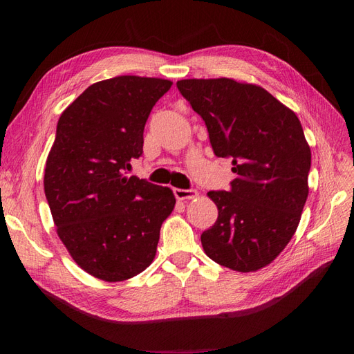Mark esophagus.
Listing matches in <instances>:
<instances>
[{"label": "esophagus", "mask_w": 354, "mask_h": 354, "mask_svg": "<svg viewBox=\"0 0 354 354\" xmlns=\"http://www.w3.org/2000/svg\"><path fill=\"white\" fill-rule=\"evenodd\" d=\"M174 195L178 201H186V199H194L198 192L194 189H174Z\"/></svg>", "instance_id": "1"}]
</instances>
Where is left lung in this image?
Wrapping results in <instances>:
<instances>
[{
    "instance_id": "left-lung-1",
    "label": "left lung",
    "mask_w": 354,
    "mask_h": 354,
    "mask_svg": "<svg viewBox=\"0 0 354 354\" xmlns=\"http://www.w3.org/2000/svg\"><path fill=\"white\" fill-rule=\"evenodd\" d=\"M177 88L205 121L214 153L230 158L238 176L229 192H208L218 217L201 234L203 251L232 270H259L291 241L307 201L312 152L301 122L254 84L181 80Z\"/></svg>"
}]
</instances>
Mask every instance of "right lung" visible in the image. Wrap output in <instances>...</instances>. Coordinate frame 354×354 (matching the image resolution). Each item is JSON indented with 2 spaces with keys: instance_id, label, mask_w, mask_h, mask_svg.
Returning <instances> with one entry per match:
<instances>
[{
  "instance_id": "right-lung-1",
  "label": "right lung",
  "mask_w": 354,
  "mask_h": 354,
  "mask_svg": "<svg viewBox=\"0 0 354 354\" xmlns=\"http://www.w3.org/2000/svg\"><path fill=\"white\" fill-rule=\"evenodd\" d=\"M173 82L124 75L99 81L59 118L44 192L57 234L82 270L106 282L142 273L174 209L173 190L136 176L145 125Z\"/></svg>"
}]
</instances>
